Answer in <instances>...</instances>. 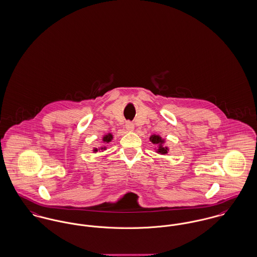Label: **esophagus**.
Instances as JSON below:
<instances>
[{"label": "esophagus", "instance_id": "1", "mask_svg": "<svg viewBox=\"0 0 257 257\" xmlns=\"http://www.w3.org/2000/svg\"><path fill=\"white\" fill-rule=\"evenodd\" d=\"M125 128H126L127 131L132 132V131H134V128H135V127H134V124H133V123H131V122H126Z\"/></svg>", "mask_w": 257, "mask_h": 257}]
</instances>
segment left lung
Returning a JSON list of instances; mask_svg holds the SVG:
<instances>
[{
  "instance_id": "8db88e82",
  "label": "left lung",
  "mask_w": 257,
  "mask_h": 257,
  "mask_svg": "<svg viewBox=\"0 0 257 257\" xmlns=\"http://www.w3.org/2000/svg\"><path fill=\"white\" fill-rule=\"evenodd\" d=\"M150 141H151L154 145L157 146V148H156L155 150H156V152H157L158 154H159V155H166V154H168L169 148L163 146V145L165 144V139L160 137L159 135H157V134H154V135H152V136L150 137Z\"/></svg>"
}]
</instances>
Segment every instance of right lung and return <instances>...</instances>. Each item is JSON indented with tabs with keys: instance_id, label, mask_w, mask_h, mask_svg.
<instances>
[{
	"instance_id": "right-lung-1",
	"label": "right lung",
	"mask_w": 257,
	"mask_h": 257,
	"mask_svg": "<svg viewBox=\"0 0 257 257\" xmlns=\"http://www.w3.org/2000/svg\"><path fill=\"white\" fill-rule=\"evenodd\" d=\"M112 139H113L112 134H111V133H107V134H105V135H103V136H102V138H101V142H102L103 144H108L109 142H111V141H112ZM105 150H106V147H100L99 149L94 148V149H93V152H94V153H97L98 151H101V152H103V151H105Z\"/></svg>"
}]
</instances>
